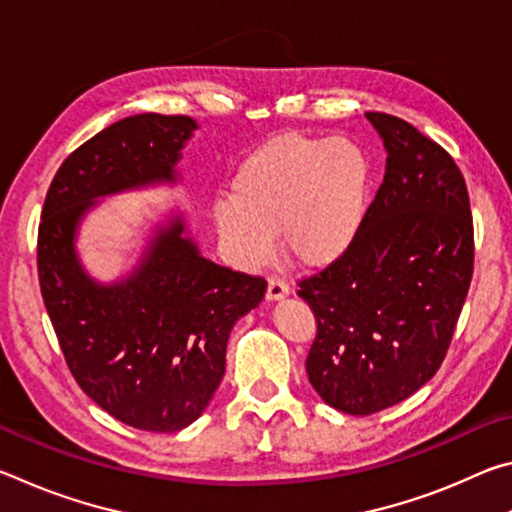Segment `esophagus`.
I'll return each mask as SVG.
<instances>
[{"label": "esophagus", "instance_id": "34e87169", "mask_svg": "<svg viewBox=\"0 0 512 512\" xmlns=\"http://www.w3.org/2000/svg\"><path fill=\"white\" fill-rule=\"evenodd\" d=\"M291 291V284L284 280V277H268V289H266V298L268 300H280L284 296H289Z\"/></svg>", "mask_w": 512, "mask_h": 512}]
</instances>
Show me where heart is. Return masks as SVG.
Returning <instances> with one entry per match:
<instances>
[{
	"label": "heart",
	"instance_id": "heart-1",
	"mask_svg": "<svg viewBox=\"0 0 512 512\" xmlns=\"http://www.w3.org/2000/svg\"><path fill=\"white\" fill-rule=\"evenodd\" d=\"M370 201V160L345 137L277 135L246 155L232 196L212 203L228 255L257 268L275 253V230L302 264L341 257L359 235Z\"/></svg>",
	"mask_w": 512,
	"mask_h": 512
}]
</instances>
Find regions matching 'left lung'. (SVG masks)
<instances>
[{
    "mask_svg": "<svg viewBox=\"0 0 512 512\" xmlns=\"http://www.w3.org/2000/svg\"><path fill=\"white\" fill-rule=\"evenodd\" d=\"M366 117L384 140V183L350 248L298 284L318 325L309 381L350 415L400 404L436 375L474 268L470 196L452 155L400 117Z\"/></svg>",
    "mask_w": 512,
    "mask_h": 512,
    "instance_id": "1",
    "label": "left lung"
}]
</instances>
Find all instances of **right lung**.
Segmentation results:
<instances>
[{
	"mask_svg": "<svg viewBox=\"0 0 512 512\" xmlns=\"http://www.w3.org/2000/svg\"><path fill=\"white\" fill-rule=\"evenodd\" d=\"M196 128L158 112L103 128L60 164L38 230L42 300L74 379L112 418L153 433L185 429L205 411L232 327L262 302L266 280L205 259L180 214L112 284L85 271L76 235L99 198L178 183Z\"/></svg>",
	"mask_w": 512,
	"mask_h": 512,
	"instance_id": "add662e5",
	"label": "right lung"
}]
</instances>
